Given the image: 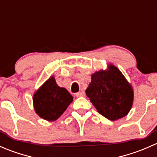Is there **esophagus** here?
<instances>
[{
  "mask_svg": "<svg viewBox=\"0 0 157 157\" xmlns=\"http://www.w3.org/2000/svg\"><path fill=\"white\" fill-rule=\"evenodd\" d=\"M76 96L77 97H82V96H85V93L84 92H79V93H76Z\"/></svg>",
  "mask_w": 157,
  "mask_h": 157,
  "instance_id": "obj_1",
  "label": "esophagus"
}]
</instances>
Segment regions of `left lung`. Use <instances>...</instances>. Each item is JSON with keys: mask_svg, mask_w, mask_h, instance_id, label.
<instances>
[{"mask_svg": "<svg viewBox=\"0 0 157 157\" xmlns=\"http://www.w3.org/2000/svg\"><path fill=\"white\" fill-rule=\"evenodd\" d=\"M86 94L97 112L110 121L127 115L134 101L132 86L112 64L92 74Z\"/></svg>", "mask_w": 157, "mask_h": 157, "instance_id": "left-lung-1", "label": "left lung"}]
</instances>
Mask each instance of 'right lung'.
<instances>
[{
    "instance_id": "right-lung-1",
    "label": "right lung",
    "mask_w": 157,
    "mask_h": 157,
    "mask_svg": "<svg viewBox=\"0 0 157 157\" xmlns=\"http://www.w3.org/2000/svg\"><path fill=\"white\" fill-rule=\"evenodd\" d=\"M73 96L65 88L58 86L51 77L33 95V105L37 115L48 121L58 119L71 102Z\"/></svg>"
}]
</instances>
